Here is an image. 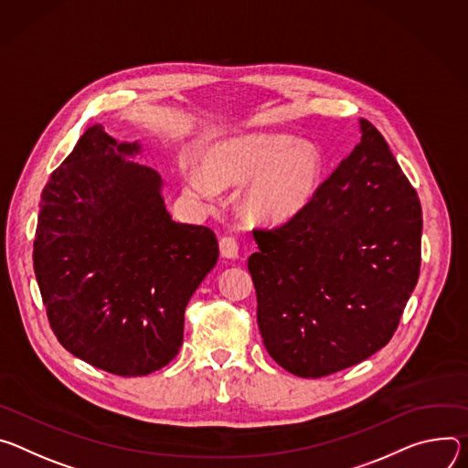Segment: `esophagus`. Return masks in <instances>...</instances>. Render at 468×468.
Here are the masks:
<instances>
[{"mask_svg": "<svg viewBox=\"0 0 468 468\" xmlns=\"http://www.w3.org/2000/svg\"><path fill=\"white\" fill-rule=\"evenodd\" d=\"M219 250H221V256L223 258H229V261H234V258H238V250H239V247H238V241L234 239V238H223L221 241H219Z\"/></svg>", "mask_w": 468, "mask_h": 468, "instance_id": "34e87169", "label": "esophagus"}]
</instances>
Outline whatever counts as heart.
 Listing matches in <instances>:
<instances>
[{
	"instance_id": "1",
	"label": "heart",
	"mask_w": 468,
	"mask_h": 468,
	"mask_svg": "<svg viewBox=\"0 0 468 468\" xmlns=\"http://www.w3.org/2000/svg\"><path fill=\"white\" fill-rule=\"evenodd\" d=\"M324 175L318 148L286 133H247L214 144L204 155V171L187 169L186 187L202 200H214L218 186H245L239 204L258 225L292 221L314 200Z\"/></svg>"
}]
</instances>
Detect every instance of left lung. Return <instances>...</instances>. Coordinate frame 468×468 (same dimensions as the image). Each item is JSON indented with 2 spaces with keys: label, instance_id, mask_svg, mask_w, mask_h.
<instances>
[{
  "label": "left lung",
  "instance_id": "8db88e82",
  "mask_svg": "<svg viewBox=\"0 0 468 468\" xmlns=\"http://www.w3.org/2000/svg\"><path fill=\"white\" fill-rule=\"evenodd\" d=\"M360 141L304 212L254 230L258 329L271 358L324 378L388 344L420 273L422 207L385 137Z\"/></svg>",
  "mask_w": 468,
  "mask_h": 468
}]
</instances>
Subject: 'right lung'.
Instances as JSON below:
<instances>
[{
  "label": "right lung",
  "instance_id": "add662e5",
  "mask_svg": "<svg viewBox=\"0 0 468 468\" xmlns=\"http://www.w3.org/2000/svg\"><path fill=\"white\" fill-rule=\"evenodd\" d=\"M139 141L90 126L44 186L33 266L51 331L94 368L139 378L167 367L186 306L218 262L207 227L173 221Z\"/></svg>",
  "mask_w": 468,
  "mask_h": 468
}]
</instances>
